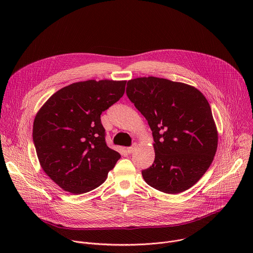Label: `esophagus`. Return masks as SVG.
I'll list each match as a JSON object with an SVG mask.
<instances>
[{"instance_id":"obj_1","label":"esophagus","mask_w":253,"mask_h":253,"mask_svg":"<svg viewBox=\"0 0 253 253\" xmlns=\"http://www.w3.org/2000/svg\"><path fill=\"white\" fill-rule=\"evenodd\" d=\"M135 148H136V145H133L132 147H128V148L126 149V152H127L128 154H131V153H133V152H134Z\"/></svg>"}]
</instances>
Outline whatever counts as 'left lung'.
I'll return each instance as SVG.
<instances>
[{"instance_id":"1","label":"left lung","mask_w":253,"mask_h":253,"mask_svg":"<svg viewBox=\"0 0 253 253\" xmlns=\"http://www.w3.org/2000/svg\"><path fill=\"white\" fill-rule=\"evenodd\" d=\"M126 93L152 130L155 159L142 171L145 182L168 194L192 187L217 150L207 99L191 85L152 76L129 80Z\"/></svg>"}]
</instances>
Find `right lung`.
<instances>
[{"label":"right lung","mask_w":253,"mask_h":253,"mask_svg":"<svg viewBox=\"0 0 253 253\" xmlns=\"http://www.w3.org/2000/svg\"><path fill=\"white\" fill-rule=\"evenodd\" d=\"M126 81L88 80L54 93L36 114L33 141L44 172L63 190L89 192L121 155L107 146L100 116L125 92Z\"/></svg>","instance_id":"obj_1"}]
</instances>
